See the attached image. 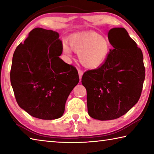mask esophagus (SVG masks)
Masks as SVG:
<instances>
[{"label":"esophagus","instance_id":"obj_1","mask_svg":"<svg viewBox=\"0 0 154 154\" xmlns=\"http://www.w3.org/2000/svg\"><path fill=\"white\" fill-rule=\"evenodd\" d=\"M78 73H79V79H82V75L83 74V71H82V70L80 69H78Z\"/></svg>","mask_w":154,"mask_h":154}]
</instances>
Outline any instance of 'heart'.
I'll list each match as a JSON object with an SVG mask.
<instances>
[{
  "instance_id": "heart-1",
  "label": "heart",
  "mask_w": 154,
  "mask_h": 154,
  "mask_svg": "<svg viewBox=\"0 0 154 154\" xmlns=\"http://www.w3.org/2000/svg\"><path fill=\"white\" fill-rule=\"evenodd\" d=\"M71 47L75 52L79 54V61L88 69H95L105 61L110 50L107 38L96 32L81 33L72 36L70 39ZM63 50L67 56H71V49L66 44Z\"/></svg>"
}]
</instances>
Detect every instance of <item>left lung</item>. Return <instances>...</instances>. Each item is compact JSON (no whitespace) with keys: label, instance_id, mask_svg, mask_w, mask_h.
Masks as SVG:
<instances>
[{"label":"left lung","instance_id":"8db88e82","mask_svg":"<svg viewBox=\"0 0 154 154\" xmlns=\"http://www.w3.org/2000/svg\"><path fill=\"white\" fill-rule=\"evenodd\" d=\"M110 49L104 63L83 75L87 91L89 116L99 120H111L124 116L141 94L145 69L141 49L124 28L109 31Z\"/></svg>","mask_w":154,"mask_h":154}]
</instances>
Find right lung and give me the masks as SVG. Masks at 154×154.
<instances>
[{
	"instance_id": "right-lung-1",
	"label": "right lung",
	"mask_w": 154,
	"mask_h": 154,
	"mask_svg": "<svg viewBox=\"0 0 154 154\" xmlns=\"http://www.w3.org/2000/svg\"><path fill=\"white\" fill-rule=\"evenodd\" d=\"M62 43L55 31L36 28L14 51L10 79L16 101L31 116L55 119L79 78L77 69L60 58Z\"/></svg>"
}]
</instances>
